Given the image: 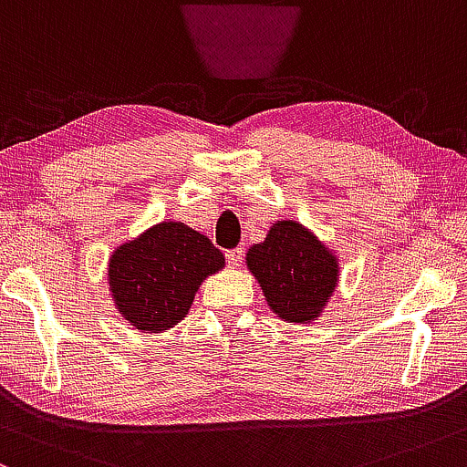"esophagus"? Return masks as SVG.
<instances>
[{
    "instance_id": "esophagus-1",
    "label": "esophagus",
    "mask_w": 467,
    "mask_h": 467,
    "mask_svg": "<svg viewBox=\"0 0 467 467\" xmlns=\"http://www.w3.org/2000/svg\"><path fill=\"white\" fill-rule=\"evenodd\" d=\"M224 258H227V262L232 266H240V262H243V258H244V251H243V247L229 249L227 254H224Z\"/></svg>"
}]
</instances>
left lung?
Masks as SVG:
<instances>
[{
    "label": "left lung",
    "mask_w": 467,
    "mask_h": 467,
    "mask_svg": "<svg viewBox=\"0 0 467 467\" xmlns=\"http://www.w3.org/2000/svg\"><path fill=\"white\" fill-rule=\"evenodd\" d=\"M247 266L285 322H311L337 285L335 255L296 220H277L265 243L249 249Z\"/></svg>",
    "instance_id": "left-lung-1"
}]
</instances>
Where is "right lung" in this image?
Instances as JSON below:
<instances>
[{"mask_svg":"<svg viewBox=\"0 0 467 467\" xmlns=\"http://www.w3.org/2000/svg\"><path fill=\"white\" fill-rule=\"evenodd\" d=\"M223 266L224 255L207 235L170 220L114 251L109 291L132 327L159 333L187 316L201 282Z\"/></svg>","mask_w":467,"mask_h":467,"instance_id":"right-lung-1","label":"right lung"}]
</instances>
